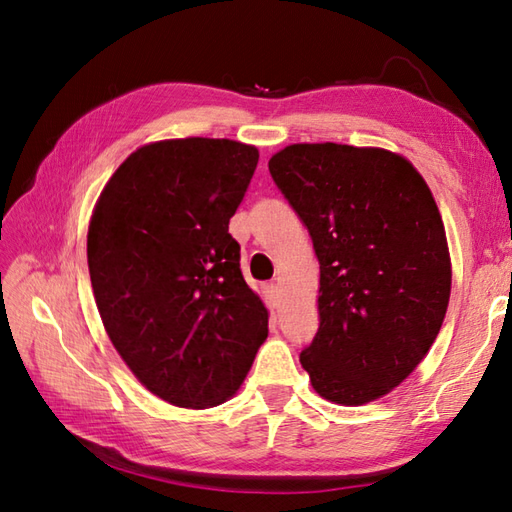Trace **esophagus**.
<instances>
[{
    "mask_svg": "<svg viewBox=\"0 0 512 512\" xmlns=\"http://www.w3.org/2000/svg\"><path fill=\"white\" fill-rule=\"evenodd\" d=\"M264 295H266V301L270 303V306H277V301H279V288H277V284H266L264 286Z\"/></svg>",
    "mask_w": 512,
    "mask_h": 512,
    "instance_id": "esophagus-1",
    "label": "esophagus"
}]
</instances>
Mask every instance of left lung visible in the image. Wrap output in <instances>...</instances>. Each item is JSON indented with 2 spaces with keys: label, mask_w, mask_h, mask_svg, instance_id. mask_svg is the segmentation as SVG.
Masks as SVG:
<instances>
[{
  "label": "left lung",
  "mask_w": 512,
  "mask_h": 512,
  "mask_svg": "<svg viewBox=\"0 0 512 512\" xmlns=\"http://www.w3.org/2000/svg\"><path fill=\"white\" fill-rule=\"evenodd\" d=\"M319 257V330L299 361L336 405H365L427 356L451 259L436 200L409 160L376 147L290 145L268 162Z\"/></svg>",
  "instance_id": "obj_1"
}]
</instances>
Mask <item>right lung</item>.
Returning a JSON list of instances; mask_svg holds the SVG:
<instances>
[{
    "mask_svg": "<svg viewBox=\"0 0 512 512\" xmlns=\"http://www.w3.org/2000/svg\"><path fill=\"white\" fill-rule=\"evenodd\" d=\"M257 160L226 138L160 140L136 149L94 206L96 308L127 367L171 405L231 398L268 336L228 233Z\"/></svg>",
    "mask_w": 512,
    "mask_h": 512,
    "instance_id": "obj_1",
    "label": "right lung"
}]
</instances>
